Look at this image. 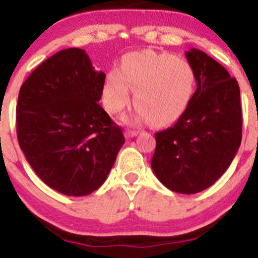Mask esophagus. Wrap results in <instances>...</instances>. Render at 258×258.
I'll return each instance as SVG.
<instances>
[{
    "label": "esophagus",
    "instance_id": "esophagus-1",
    "mask_svg": "<svg viewBox=\"0 0 258 258\" xmlns=\"http://www.w3.org/2000/svg\"><path fill=\"white\" fill-rule=\"evenodd\" d=\"M138 134H139V131H135V130H126V131H124V136H126L127 139L135 138V136H136Z\"/></svg>",
    "mask_w": 258,
    "mask_h": 258
}]
</instances>
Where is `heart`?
<instances>
[{
    "label": "heart",
    "instance_id": "heart-1",
    "mask_svg": "<svg viewBox=\"0 0 258 258\" xmlns=\"http://www.w3.org/2000/svg\"><path fill=\"white\" fill-rule=\"evenodd\" d=\"M196 71L186 59L152 50L127 54L120 71L108 72L103 89L105 108L118 114L131 101L136 119L167 126L186 112L196 92Z\"/></svg>",
    "mask_w": 258,
    "mask_h": 258
}]
</instances>
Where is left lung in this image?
Here are the masks:
<instances>
[{"label":"left lung","mask_w":258,"mask_h":258,"mask_svg":"<svg viewBox=\"0 0 258 258\" xmlns=\"http://www.w3.org/2000/svg\"><path fill=\"white\" fill-rule=\"evenodd\" d=\"M196 71L197 90L175 124L155 134L152 168L180 194L207 189L229 168L242 141L240 90L229 72L197 48L185 52Z\"/></svg>","instance_id":"obj_1"}]
</instances>
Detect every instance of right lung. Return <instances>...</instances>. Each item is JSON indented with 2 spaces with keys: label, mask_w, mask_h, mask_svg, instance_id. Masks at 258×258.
<instances>
[{
  "label": "right lung",
  "mask_w": 258,
  "mask_h": 258,
  "mask_svg": "<svg viewBox=\"0 0 258 258\" xmlns=\"http://www.w3.org/2000/svg\"><path fill=\"white\" fill-rule=\"evenodd\" d=\"M105 74L82 48L39 64L20 87L16 134L38 177L69 197L89 196L108 177L123 132L99 105Z\"/></svg>",
  "instance_id": "obj_1"
}]
</instances>
